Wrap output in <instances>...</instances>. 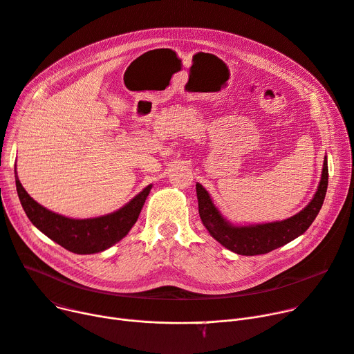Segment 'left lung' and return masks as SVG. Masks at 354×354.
<instances>
[{
    "label": "left lung",
    "instance_id": "1",
    "mask_svg": "<svg viewBox=\"0 0 354 354\" xmlns=\"http://www.w3.org/2000/svg\"><path fill=\"white\" fill-rule=\"evenodd\" d=\"M327 180H328V169H327V159L324 158L323 172H322V179L317 187V192L312 199V202L306 206L300 214L281 222L254 225V226L229 225L222 218L216 206L212 203V199L209 194L205 191V187L201 183H196L199 216L212 236H214L226 249L243 256L265 254L289 243L290 241L296 239L301 233L308 230V227L316 219L319 210L323 205L326 191H327Z\"/></svg>",
    "mask_w": 354,
    "mask_h": 354
}]
</instances>
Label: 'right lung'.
<instances>
[{
	"mask_svg": "<svg viewBox=\"0 0 354 354\" xmlns=\"http://www.w3.org/2000/svg\"><path fill=\"white\" fill-rule=\"evenodd\" d=\"M15 185L19 202L32 225L64 249L78 254L102 252L127 236L152 187L147 186L129 203L111 215L95 219H69L37 203L22 187L17 171Z\"/></svg>",
	"mask_w": 354,
	"mask_h": 354,
	"instance_id": "right-lung-1",
	"label": "right lung"
}]
</instances>
